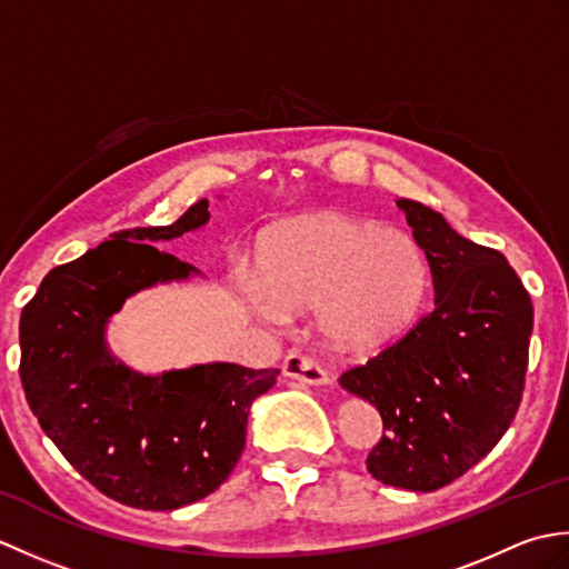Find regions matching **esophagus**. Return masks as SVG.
Masks as SVG:
<instances>
[{"instance_id": "1", "label": "esophagus", "mask_w": 569, "mask_h": 569, "mask_svg": "<svg viewBox=\"0 0 569 569\" xmlns=\"http://www.w3.org/2000/svg\"><path fill=\"white\" fill-rule=\"evenodd\" d=\"M281 369H283V373H286L288 379L303 381V383H310V386H322V383L330 381L328 371H325V369L318 365V361H312V359H308V357H303V355H298V352L288 355V357L283 359Z\"/></svg>"}]
</instances>
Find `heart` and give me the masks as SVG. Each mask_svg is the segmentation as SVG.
<instances>
[{
  "label": "heart",
  "mask_w": 569,
  "mask_h": 569,
  "mask_svg": "<svg viewBox=\"0 0 569 569\" xmlns=\"http://www.w3.org/2000/svg\"><path fill=\"white\" fill-rule=\"evenodd\" d=\"M261 278H244V296L263 320L316 310L325 342L361 355L413 325L428 293V261L401 229L325 212L271 237Z\"/></svg>",
  "instance_id": "1"
}]
</instances>
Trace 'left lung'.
Instances as JSON below:
<instances>
[{
	"label": "left lung",
	"mask_w": 569,
	"mask_h": 569,
	"mask_svg": "<svg viewBox=\"0 0 569 569\" xmlns=\"http://www.w3.org/2000/svg\"><path fill=\"white\" fill-rule=\"evenodd\" d=\"M426 251L435 308L340 383L379 408L367 469L383 485L435 491L487 457L516 418L533 303L501 251L457 234L416 200H398Z\"/></svg>",
	"instance_id": "obj_1"
}]
</instances>
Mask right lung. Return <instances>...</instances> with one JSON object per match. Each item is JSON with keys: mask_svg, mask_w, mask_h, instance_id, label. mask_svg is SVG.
<instances>
[{"mask_svg": "<svg viewBox=\"0 0 569 569\" xmlns=\"http://www.w3.org/2000/svg\"><path fill=\"white\" fill-rule=\"evenodd\" d=\"M208 220L200 200L173 224L114 232L56 266L21 312L29 408L94 489L131 509L173 511L220 487L244 450L253 398L278 377L224 361L141 377L107 352L104 325L129 296L196 271L151 244Z\"/></svg>", "mask_w": 569, "mask_h": 569, "instance_id": "obj_1", "label": "right lung"}]
</instances>
